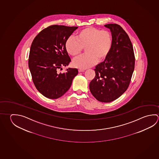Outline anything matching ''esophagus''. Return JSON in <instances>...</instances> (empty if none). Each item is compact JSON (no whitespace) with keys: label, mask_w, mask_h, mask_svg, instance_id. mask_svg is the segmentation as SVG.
Masks as SVG:
<instances>
[{"label":"esophagus","mask_w":159,"mask_h":159,"mask_svg":"<svg viewBox=\"0 0 159 159\" xmlns=\"http://www.w3.org/2000/svg\"><path fill=\"white\" fill-rule=\"evenodd\" d=\"M85 70H83V69H79L78 71L79 73H81V72H84Z\"/></svg>","instance_id":"34e87169"}]
</instances>
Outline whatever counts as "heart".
<instances>
[{"instance_id":"obj_1","label":"heart","mask_w":159,"mask_h":159,"mask_svg":"<svg viewBox=\"0 0 159 159\" xmlns=\"http://www.w3.org/2000/svg\"><path fill=\"white\" fill-rule=\"evenodd\" d=\"M113 38L109 31L94 27L81 30L76 37H69L65 42V48L71 56H76L85 48L86 53L73 59V65L80 69H85L101 61L108 56L111 50Z\"/></svg>"}]
</instances>
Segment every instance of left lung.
Here are the masks:
<instances>
[{"instance_id": "obj_1", "label": "left lung", "mask_w": 159, "mask_h": 159, "mask_svg": "<svg viewBox=\"0 0 159 159\" xmlns=\"http://www.w3.org/2000/svg\"><path fill=\"white\" fill-rule=\"evenodd\" d=\"M111 33V50L104 61L94 69L95 76L89 84L92 95L98 100L109 103L126 91L134 69V48L128 34L120 25H104Z\"/></svg>"}]
</instances>
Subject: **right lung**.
<instances>
[{
  "mask_svg": "<svg viewBox=\"0 0 159 159\" xmlns=\"http://www.w3.org/2000/svg\"><path fill=\"white\" fill-rule=\"evenodd\" d=\"M78 27L52 25L43 29L31 45L28 66L38 91L45 97L57 99L69 89L77 69L69 68L59 73V69L69 64L71 59L65 42Z\"/></svg>",
  "mask_w": 159,
  "mask_h": 159,
  "instance_id": "obj_1",
  "label": "right lung"
}]
</instances>
